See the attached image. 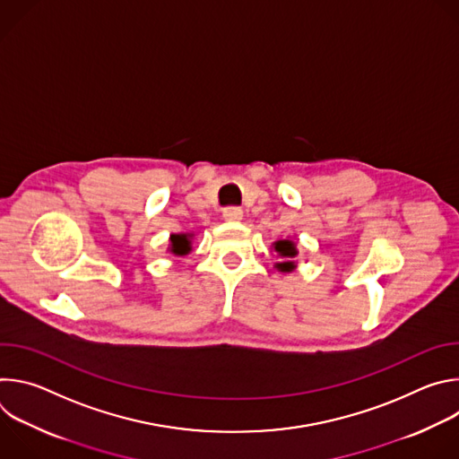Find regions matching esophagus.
Instances as JSON below:
<instances>
[{
  "label": "esophagus",
  "mask_w": 459,
  "mask_h": 459,
  "mask_svg": "<svg viewBox=\"0 0 459 459\" xmlns=\"http://www.w3.org/2000/svg\"><path fill=\"white\" fill-rule=\"evenodd\" d=\"M223 218L227 221H239L243 218V211L239 207H227L223 211Z\"/></svg>",
  "instance_id": "1"
}]
</instances>
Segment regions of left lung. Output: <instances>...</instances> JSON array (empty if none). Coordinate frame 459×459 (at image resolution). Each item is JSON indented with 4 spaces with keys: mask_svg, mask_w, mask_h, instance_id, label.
Returning <instances> with one entry per match:
<instances>
[{
    "mask_svg": "<svg viewBox=\"0 0 459 459\" xmlns=\"http://www.w3.org/2000/svg\"><path fill=\"white\" fill-rule=\"evenodd\" d=\"M274 248H276V252H280V255H285V257H294L298 254L294 243L287 241V239L276 241ZM278 269L280 271H290V269H294V264H292V261H285V264H278Z\"/></svg>",
    "mask_w": 459,
    "mask_h": 459,
    "instance_id": "obj_1",
    "label": "left lung"
}]
</instances>
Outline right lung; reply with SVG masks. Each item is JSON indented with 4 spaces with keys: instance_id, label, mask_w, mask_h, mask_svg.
<instances>
[{
    "instance_id": "1",
    "label": "right lung",
    "mask_w": 459,
    "mask_h": 459,
    "mask_svg": "<svg viewBox=\"0 0 459 459\" xmlns=\"http://www.w3.org/2000/svg\"><path fill=\"white\" fill-rule=\"evenodd\" d=\"M170 243H172L170 252H174V254H178V255H185V254L190 250V241L186 239L185 234H181V236H172V238H170Z\"/></svg>"
}]
</instances>
